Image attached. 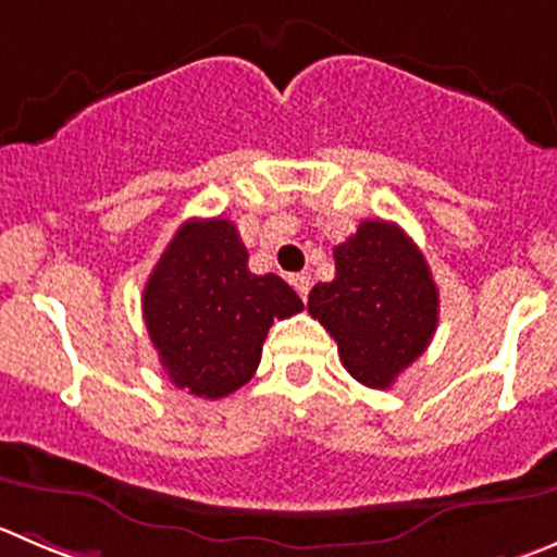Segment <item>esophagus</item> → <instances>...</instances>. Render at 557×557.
<instances>
[{
	"label": "esophagus",
	"mask_w": 557,
	"mask_h": 557,
	"mask_svg": "<svg viewBox=\"0 0 557 557\" xmlns=\"http://www.w3.org/2000/svg\"><path fill=\"white\" fill-rule=\"evenodd\" d=\"M289 284L295 287V293L300 295V298H309V289H311V275L309 273H293L289 275Z\"/></svg>",
	"instance_id": "obj_1"
}]
</instances>
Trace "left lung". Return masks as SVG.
<instances>
[{"label": "left lung", "instance_id": "1", "mask_svg": "<svg viewBox=\"0 0 557 557\" xmlns=\"http://www.w3.org/2000/svg\"><path fill=\"white\" fill-rule=\"evenodd\" d=\"M333 259L336 278L314 284L309 314L336 338L338 358L358 383L391 388L437 331L432 270L391 221H361Z\"/></svg>", "mask_w": 557, "mask_h": 557}]
</instances>
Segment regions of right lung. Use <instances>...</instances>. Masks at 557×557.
Wrapping results in <instances>:
<instances>
[{"instance_id": "obj_1", "label": "right lung", "mask_w": 557, "mask_h": 557, "mask_svg": "<svg viewBox=\"0 0 557 557\" xmlns=\"http://www.w3.org/2000/svg\"><path fill=\"white\" fill-rule=\"evenodd\" d=\"M145 325L177 388L221 399L253 377L273 320L304 304L275 273L248 270L226 219L185 221L145 284Z\"/></svg>"}]
</instances>
